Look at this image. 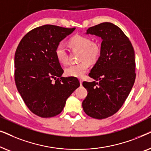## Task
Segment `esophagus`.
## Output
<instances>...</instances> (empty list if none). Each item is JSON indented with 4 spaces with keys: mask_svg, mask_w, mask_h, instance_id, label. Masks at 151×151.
<instances>
[{
    "mask_svg": "<svg viewBox=\"0 0 151 151\" xmlns=\"http://www.w3.org/2000/svg\"><path fill=\"white\" fill-rule=\"evenodd\" d=\"M80 85H82V80H80Z\"/></svg>",
    "mask_w": 151,
    "mask_h": 151,
    "instance_id": "34e87169",
    "label": "esophagus"
}]
</instances>
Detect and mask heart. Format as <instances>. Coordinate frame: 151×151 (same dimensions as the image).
Segmentation results:
<instances>
[{
    "instance_id": "heart-1",
    "label": "heart",
    "mask_w": 151,
    "mask_h": 151,
    "mask_svg": "<svg viewBox=\"0 0 151 151\" xmlns=\"http://www.w3.org/2000/svg\"><path fill=\"white\" fill-rule=\"evenodd\" d=\"M70 47L74 50L80 51L79 60L75 65H71L65 69V74L67 76L75 78H82L87 71L88 63H96L101 53L100 46L97 42H92L91 39L87 36L76 35L69 41ZM55 55L60 63H67L68 55L67 47L63 42L58 43L55 49Z\"/></svg>"
}]
</instances>
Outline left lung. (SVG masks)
Masks as SVG:
<instances>
[{"label": "left lung", "instance_id": "8db88e82", "mask_svg": "<svg viewBox=\"0 0 151 151\" xmlns=\"http://www.w3.org/2000/svg\"><path fill=\"white\" fill-rule=\"evenodd\" d=\"M86 34L96 35L102 42L100 57L88 74L96 81L82 83L88 92L82 108L88 116L102 119L119 111L133 88L135 51L124 33L111 22L89 27Z\"/></svg>", "mask_w": 151, "mask_h": 151}]
</instances>
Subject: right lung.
<instances>
[{"label":"right lung","mask_w":151,"mask_h":151,"mask_svg":"<svg viewBox=\"0 0 151 151\" xmlns=\"http://www.w3.org/2000/svg\"><path fill=\"white\" fill-rule=\"evenodd\" d=\"M75 29L51 24L38 27L28 32L16 49V87L27 106L39 117L60 114L67 98L80 86L78 78L62 77L64 71L55 55L57 45Z\"/></svg>","instance_id":"add662e5"}]
</instances>
